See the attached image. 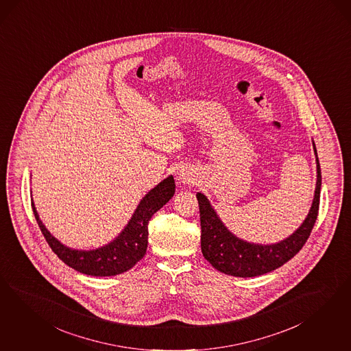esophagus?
I'll list each match as a JSON object with an SVG mask.
<instances>
[{"mask_svg": "<svg viewBox=\"0 0 351 351\" xmlns=\"http://www.w3.org/2000/svg\"><path fill=\"white\" fill-rule=\"evenodd\" d=\"M193 173L189 169L181 170V173H180V180H181L183 183H190V182H193Z\"/></svg>", "mask_w": 351, "mask_h": 351, "instance_id": "1", "label": "esophagus"}]
</instances>
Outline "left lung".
<instances>
[{"mask_svg": "<svg viewBox=\"0 0 351 351\" xmlns=\"http://www.w3.org/2000/svg\"><path fill=\"white\" fill-rule=\"evenodd\" d=\"M313 147L317 161V186L311 208L302 225L279 243L256 244L238 238L221 221L208 197L204 193H196L200 209L202 252L215 270L238 278L260 276L283 266L304 247L317 221L322 187V173L314 141Z\"/></svg>", "mask_w": 351, "mask_h": 351, "instance_id": "left-lung-1", "label": "left lung"}]
</instances>
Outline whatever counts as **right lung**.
<instances>
[{"label": "right lung", "instance_id": "1", "mask_svg": "<svg viewBox=\"0 0 351 351\" xmlns=\"http://www.w3.org/2000/svg\"><path fill=\"white\" fill-rule=\"evenodd\" d=\"M174 193L176 182L173 176H169L142 197L128 225L112 241L90 250L69 248L62 244L40 219L34 200L32 209L47 244L66 265L85 275L113 276L130 270L138 261L143 258L147 250L148 221L169 202Z\"/></svg>", "mask_w": 351, "mask_h": 351}]
</instances>
